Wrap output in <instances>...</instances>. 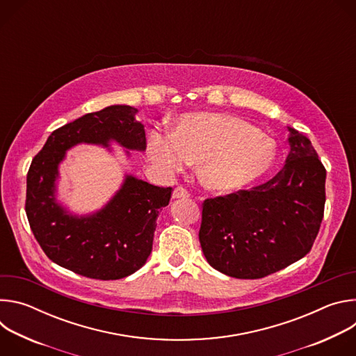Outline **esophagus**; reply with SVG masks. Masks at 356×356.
Returning a JSON list of instances; mask_svg holds the SVG:
<instances>
[{
    "instance_id": "1",
    "label": "esophagus",
    "mask_w": 356,
    "mask_h": 356,
    "mask_svg": "<svg viewBox=\"0 0 356 356\" xmlns=\"http://www.w3.org/2000/svg\"><path fill=\"white\" fill-rule=\"evenodd\" d=\"M188 195H190L188 191H187L184 187H181V186H177V187L173 190V194H172L173 198H187Z\"/></svg>"
}]
</instances>
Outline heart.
Instances as JSON below:
<instances>
[{"label": "heart", "mask_w": 356, "mask_h": 356, "mask_svg": "<svg viewBox=\"0 0 356 356\" xmlns=\"http://www.w3.org/2000/svg\"><path fill=\"white\" fill-rule=\"evenodd\" d=\"M149 158L163 175L197 163L201 184L218 193L246 188L275 163L276 143L236 117L220 113L180 115L172 132L152 129Z\"/></svg>", "instance_id": "heart-1"}]
</instances>
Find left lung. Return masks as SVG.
Here are the masks:
<instances>
[{"instance_id":"1","label":"left lung","mask_w":356,"mask_h":356,"mask_svg":"<svg viewBox=\"0 0 356 356\" xmlns=\"http://www.w3.org/2000/svg\"><path fill=\"white\" fill-rule=\"evenodd\" d=\"M289 129L283 169L269 181L202 202L198 232L207 262L236 279H261L310 252L325 204V168L310 139Z\"/></svg>"}]
</instances>
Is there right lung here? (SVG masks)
Wrapping results in <instances>:
<instances>
[{"instance_id":"obj_1","label":"right lung","mask_w":356,"mask_h":356,"mask_svg":"<svg viewBox=\"0 0 356 356\" xmlns=\"http://www.w3.org/2000/svg\"><path fill=\"white\" fill-rule=\"evenodd\" d=\"M136 113L129 106H110L58 128L28 170L25 211L38 243L50 261L90 279H122L145 265L159 211L169 204L172 187L127 175L103 209L76 216L56 200L59 165L79 143L108 147L115 140L125 149L143 152L145 128L135 120Z\"/></svg>"}]
</instances>
